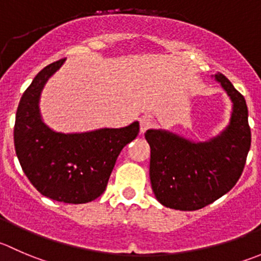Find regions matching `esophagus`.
<instances>
[{"label": "esophagus", "instance_id": "1", "mask_svg": "<svg viewBox=\"0 0 261 261\" xmlns=\"http://www.w3.org/2000/svg\"><path fill=\"white\" fill-rule=\"evenodd\" d=\"M153 126V120L148 116H144L140 118V134H144L149 127Z\"/></svg>", "mask_w": 261, "mask_h": 261}]
</instances>
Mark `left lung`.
<instances>
[{
    "instance_id": "obj_1",
    "label": "left lung",
    "mask_w": 261,
    "mask_h": 261,
    "mask_svg": "<svg viewBox=\"0 0 261 261\" xmlns=\"http://www.w3.org/2000/svg\"><path fill=\"white\" fill-rule=\"evenodd\" d=\"M232 103L229 122L218 135L196 141L162 128H149L151 189L156 200L176 211H198L223 196L244 171L251 145L249 112L223 74L213 75Z\"/></svg>"
}]
</instances>
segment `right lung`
<instances>
[{
    "label": "right lung",
    "mask_w": 261,
    "mask_h": 261,
    "mask_svg": "<svg viewBox=\"0 0 261 261\" xmlns=\"http://www.w3.org/2000/svg\"><path fill=\"white\" fill-rule=\"evenodd\" d=\"M65 60L48 65L20 99L14 128L15 150L33 186L52 200L84 204L105 192L118 154L139 134V122L120 128L58 133L43 121L40 95Z\"/></svg>",
    "instance_id": "add662e5"
}]
</instances>
